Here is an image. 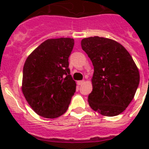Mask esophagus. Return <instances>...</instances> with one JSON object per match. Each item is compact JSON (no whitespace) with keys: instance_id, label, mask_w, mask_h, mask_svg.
Returning a JSON list of instances; mask_svg holds the SVG:
<instances>
[{"instance_id":"obj_1","label":"esophagus","mask_w":149,"mask_h":149,"mask_svg":"<svg viewBox=\"0 0 149 149\" xmlns=\"http://www.w3.org/2000/svg\"><path fill=\"white\" fill-rule=\"evenodd\" d=\"M84 83V80H79V81H77V84H78L79 86L82 85Z\"/></svg>"}]
</instances>
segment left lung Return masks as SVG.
<instances>
[{
  "mask_svg": "<svg viewBox=\"0 0 149 149\" xmlns=\"http://www.w3.org/2000/svg\"><path fill=\"white\" fill-rule=\"evenodd\" d=\"M81 46L94 69L89 105L102 115L120 114L132 102L139 84V72L133 58L122 45L110 38H84Z\"/></svg>",
  "mask_w": 149,
  "mask_h": 149,
  "instance_id": "left-lung-1",
  "label": "left lung"
}]
</instances>
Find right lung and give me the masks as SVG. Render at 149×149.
Wrapping results in <instances>:
<instances>
[{"mask_svg":"<svg viewBox=\"0 0 149 149\" xmlns=\"http://www.w3.org/2000/svg\"><path fill=\"white\" fill-rule=\"evenodd\" d=\"M74 39H48L27 58L23 68L22 92L36 113L56 118L67 111L76 92L69 69Z\"/></svg>","mask_w":149,"mask_h":149,"instance_id":"obj_1","label":"right lung"}]
</instances>
